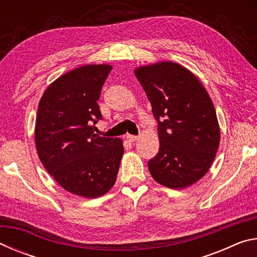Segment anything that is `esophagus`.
Returning a JSON list of instances; mask_svg holds the SVG:
<instances>
[{"label":"esophagus","mask_w":257,"mask_h":257,"mask_svg":"<svg viewBox=\"0 0 257 257\" xmlns=\"http://www.w3.org/2000/svg\"><path fill=\"white\" fill-rule=\"evenodd\" d=\"M125 138H127V141H129L130 143H134L135 141H137V139H138V136H135V135H130V134H128V135H127V137H125Z\"/></svg>","instance_id":"1"}]
</instances>
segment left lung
Masks as SVG:
<instances>
[{
    "label": "left lung",
    "instance_id": "8db88e82",
    "mask_svg": "<svg viewBox=\"0 0 257 257\" xmlns=\"http://www.w3.org/2000/svg\"><path fill=\"white\" fill-rule=\"evenodd\" d=\"M158 121L160 150L149 161L159 184L180 189L201 179L210 169L220 143L214 105L199 80L173 62L135 71Z\"/></svg>",
    "mask_w": 257,
    "mask_h": 257
}]
</instances>
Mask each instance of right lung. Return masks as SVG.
Wrapping results in <instances>:
<instances>
[{
	"label": "right lung",
	"mask_w": 257,
	"mask_h": 257,
	"mask_svg": "<svg viewBox=\"0 0 257 257\" xmlns=\"http://www.w3.org/2000/svg\"><path fill=\"white\" fill-rule=\"evenodd\" d=\"M111 66H85L47 87L38 105L35 143L43 165L58 184L78 196L95 198L114 185L122 141L94 133L103 120L97 101Z\"/></svg>",
	"instance_id": "1"
}]
</instances>
